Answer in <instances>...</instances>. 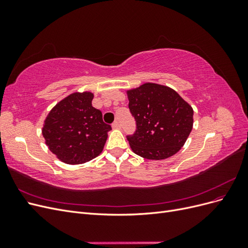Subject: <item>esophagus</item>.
I'll use <instances>...</instances> for the list:
<instances>
[{
    "label": "esophagus",
    "mask_w": 248,
    "mask_h": 248,
    "mask_svg": "<svg viewBox=\"0 0 248 248\" xmlns=\"http://www.w3.org/2000/svg\"><path fill=\"white\" fill-rule=\"evenodd\" d=\"M112 128L114 129H120L121 128V125H120V123H119V121H115L114 123H112Z\"/></svg>",
    "instance_id": "1"
}]
</instances>
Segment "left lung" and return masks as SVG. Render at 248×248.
<instances>
[{"label":"left lung","instance_id":"8db88e82","mask_svg":"<svg viewBox=\"0 0 248 248\" xmlns=\"http://www.w3.org/2000/svg\"><path fill=\"white\" fill-rule=\"evenodd\" d=\"M137 130L127 136L132 151L146 159L162 160L180 151L192 129L193 109L175 90L154 82L127 90Z\"/></svg>","mask_w":248,"mask_h":248}]
</instances>
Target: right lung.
<instances>
[{
  "mask_svg": "<svg viewBox=\"0 0 248 248\" xmlns=\"http://www.w3.org/2000/svg\"><path fill=\"white\" fill-rule=\"evenodd\" d=\"M93 97L91 92H74L58 102L44 120L46 144L62 162L81 164L102 152L111 127L92 107Z\"/></svg>",
  "mask_w": 248,
  "mask_h": 248,
  "instance_id": "1",
  "label": "right lung"
}]
</instances>
